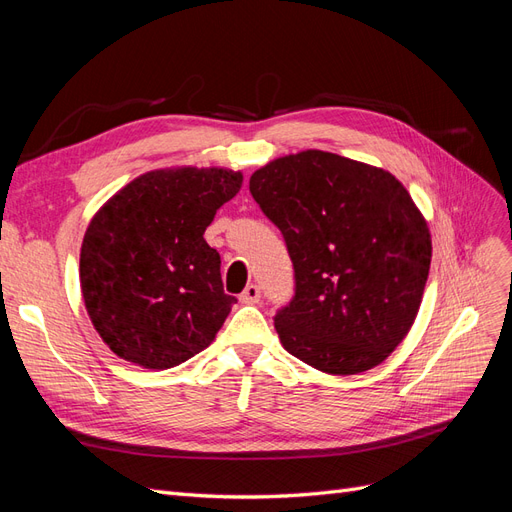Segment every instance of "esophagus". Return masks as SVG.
Segmentation results:
<instances>
[{"label":"esophagus","instance_id":"34e87169","mask_svg":"<svg viewBox=\"0 0 512 512\" xmlns=\"http://www.w3.org/2000/svg\"><path fill=\"white\" fill-rule=\"evenodd\" d=\"M239 301L245 303V305H256V303L260 301V288H258L256 284H250V286H247V288L241 292Z\"/></svg>","mask_w":512,"mask_h":512}]
</instances>
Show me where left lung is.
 I'll use <instances>...</instances> for the list:
<instances>
[{
    "instance_id": "obj_1",
    "label": "left lung",
    "mask_w": 512,
    "mask_h": 512,
    "mask_svg": "<svg viewBox=\"0 0 512 512\" xmlns=\"http://www.w3.org/2000/svg\"><path fill=\"white\" fill-rule=\"evenodd\" d=\"M262 213L282 230L294 297L275 314L282 346L324 374L380 365L423 301L431 235L389 170L307 149L250 177Z\"/></svg>"
}]
</instances>
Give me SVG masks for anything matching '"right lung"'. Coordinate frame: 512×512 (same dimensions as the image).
Wrapping results in <instances>:
<instances>
[{"instance_id": "1", "label": "right lung", "mask_w": 512, "mask_h": 512, "mask_svg": "<svg viewBox=\"0 0 512 512\" xmlns=\"http://www.w3.org/2000/svg\"><path fill=\"white\" fill-rule=\"evenodd\" d=\"M241 183V173L215 166L151 170L89 222L81 290L119 359L168 369L213 342L237 299L224 292L220 254L203 235Z\"/></svg>"}]
</instances>
